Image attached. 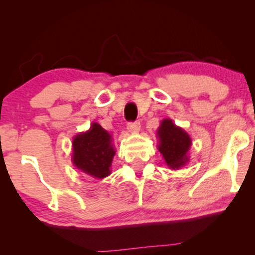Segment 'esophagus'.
Instances as JSON below:
<instances>
[{
  "label": "esophagus",
  "mask_w": 255,
  "mask_h": 255,
  "mask_svg": "<svg viewBox=\"0 0 255 255\" xmlns=\"http://www.w3.org/2000/svg\"><path fill=\"white\" fill-rule=\"evenodd\" d=\"M128 131H130V133H139L140 130V124L139 122H130V124H128V127H127Z\"/></svg>",
  "instance_id": "obj_1"
}]
</instances>
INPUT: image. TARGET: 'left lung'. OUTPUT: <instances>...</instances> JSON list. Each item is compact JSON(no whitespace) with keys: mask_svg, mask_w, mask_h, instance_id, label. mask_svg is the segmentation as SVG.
Instances as JSON below:
<instances>
[{"mask_svg":"<svg viewBox=\"0 0 255 255\" xmlns=\"http://www.w3.org/2000/svg\"><path fill=\"white\" fill-rule=\"evenodd\" d=\"M157 147L171 170H178L189 162L192 139L183 128L178 127L171 119H164L157 129Z\"/></svg>","mask_w":255,"mask_h":255,"instance_id":"left-lung-1","label":"left lung"}]
</instances>
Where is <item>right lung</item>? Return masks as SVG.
I'll list each match as a JSON object with an SVG mask.
<instances>
[{
  "instance_id": "add662e5",
  "label": "right lung",
  "mask_w": 255,
  "mask_h": 255,
  "mask_svg": "<svg viewBox=\"0 0 255 255\" xmlns=\"http://www.w3.org/2000/svg\"><path fill=\"white\" fill-rule=\"evenodd\" d=\"M113 136L97 122L90 129L73 136L72 162L85 175L98 180L111 174V163L115 156Z\"/></svg>"
}]
</instances>
